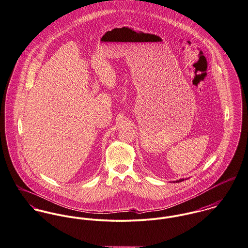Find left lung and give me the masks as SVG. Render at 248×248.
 Returning <instances> with one entry per match:
<instances>
[{
    "label": "left lung",
    "instance_id": "obj_1",
    "mask_svg": "<svg viewBox=\"0 0 248 248\" xmlns=\"http://www.w3.org/2000/svg\"><path fill=\"white\" fill-rule=\"evenodd\" d=\"M182 181H184V179H180V180L176 181V183H179V182H182Z\"/></svg>",
    "mask_w": 248,
    "mask_h": 248
}]
</instances>
